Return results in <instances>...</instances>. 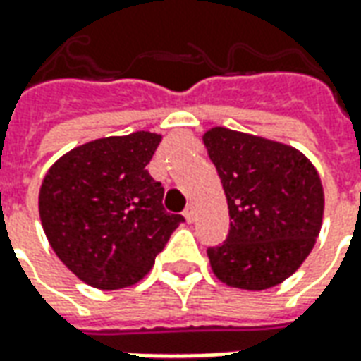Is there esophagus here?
<instances>
[{
	"label": "esophagus",
	"instance_id": "obj_1",
	"mask_svg": "<svg viewBox=\"0 0 361 361\" xmlns=\"http://www.w3.org/2000/svg\"><path fill=\"white\" fill-rule=\"evenodd\" d=\"M183 216H185V220H188L189 224L195 220V209H193V204H188V209H185V212H183Z\"/></svg>",
	"mask_w": 361,
	"mask_h": 361
}]
</instances>
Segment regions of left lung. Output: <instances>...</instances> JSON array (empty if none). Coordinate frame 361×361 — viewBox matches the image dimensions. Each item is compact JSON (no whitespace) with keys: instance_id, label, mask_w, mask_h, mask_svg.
<instances>
[{"instance_id":"8db88e82","label":"left lung","mask_w":361,"mask_h":361,"mask_svg":"<svg viewBox=\"0 0 361 361\" xmlns=\"http://www.w3.org/2000/svg\"><path fill=\"white\" fill-rule=\"evenodd\" d=\"M230 212V234L207 251L214 276L267 290L292 276L317 242L325 191L311 160L290 145L226 127L204 131Z\"/></svg>"}]
</instances>
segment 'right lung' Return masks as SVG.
<instances>
[{"mask_svg": "<svg viewBox=\"0 0 361 361\" xmlns=\"http://www.w3.org/2000/svg\"><path fill=\"white\" fill-rule=\"evenodd\" d=\"M162 135L135 131L85 142L46 172L38 212L51 250L98 290L137 284L183 222L166 212L164 188L147 164Z\"/></svg>", "mask_w": 361, "mask_h": 361, "instance_id": "obj_1", "label": "right lung"}]
</instances>
